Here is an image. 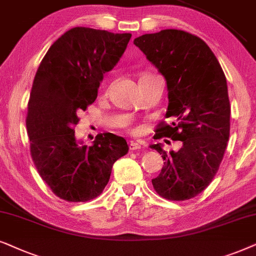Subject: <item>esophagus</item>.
<instances>
[{"label":"esophagus","instance_id":"esophagus-1","mask_svg":"<svg viewBox=\"0 0 256 256\" xmlns=\"http://www.w3.org/2000/svg\"><path fill=\"white\" fill-rule=\"evenodd\" d=\"M140 148H142V145L139 144V142H130V150H131V151H137V150H140Z\"/></svg>","mask_w":256,"mask_h":256}]
</instances>
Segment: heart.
<instances>
[{
    "mask_svg": "<svg viewBox=\"0 0 256 256\" xmlns=\"http://www.w3.org/2000/svg\"><path fill=\"white\" fill-rule=\"evenodd\" d=\"M148 76H150V74H142L140 77H139V80H142V78H145V77H148Z\"/></svg>",
    "mask_w": 256,
    "mask_h": 256,
    "instance_id": "b5f03b06",
    "label": "heart"
}]
</instances>
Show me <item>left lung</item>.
Wrapping results in <instances>:
<instances>
[{
  "mask_svg": "<svg viewBox=\"0 0 256 256\" xmlns=\"http://www.w3.org/2000/svg\"><path fill=\"white\" fill-rule=\"evenodd\" d=\"M134 46L165 77L168 91L166 118L156 139L182 142L179 151H164L160 142L150 145L162 154L164 166L152 184L160 196L188 200L212 182L230 138V104L226 77L219 60L202 38L176 29L145 34Z\"/></svg>",
  "mask_w": 256,
  "mask_h": 256,
  "instance_id": "1",
  "label": "left lung"
}]
</instances>
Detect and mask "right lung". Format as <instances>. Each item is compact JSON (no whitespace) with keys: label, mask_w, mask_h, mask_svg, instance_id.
Returning a JSON list of instances; mask_svg holds the SVG:
<instances>
[{"label":"right lung","mask_w":256,"mask_h":256,"mask_svg":"<svg viewBox=\"0 0 256 256\" xmlns=\"http://www.w3.org/2000/svg\"><path fill=\"white\" fill-rule=\"evenodd\" d=\"M131 34L76 26L49 48L34 78L26 114L30 153L40 178L60 199L85 202L103 192L116 160L128 151L122 137L96 136L92 145L74 136L78 114L97 98Z\"/></svg>","instance_id":"right-lung-1"}]
</instances>
